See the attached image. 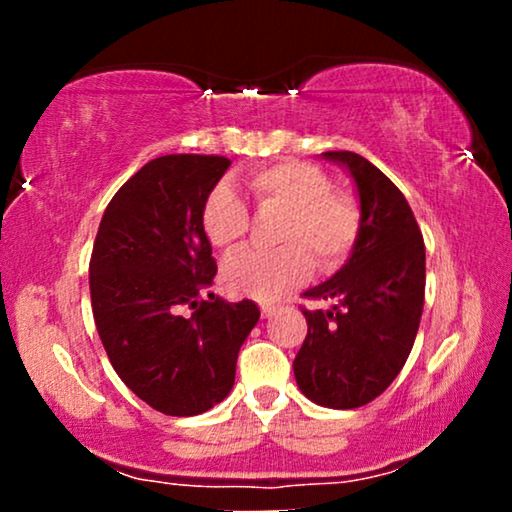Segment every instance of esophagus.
I'll list each match as a JSON object with an SVG mask.
<instances>
[{
	"mask_svg": "<svg viewBox=\"0 0 512 512\" xmlns=\"http://www.w3.org/2000/svg\"><path fill=\"white\" fill-rule=\"evenodd\" d=\"M279 310V305H275V303H261V314H263V319H270L272 314H275Z\"/></svg>",
	"mask_w": 512,
	"mask_h": 512,
	"instance_id": "1",
	"label": "esophagus"
}]
</instances>
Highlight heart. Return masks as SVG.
<instances>
[{
  "instance_id": "heart-1",
  "label": "heart",
  "mask_w": 512,
  "mask_h": 512,
  "mask_svg": "<svg viewBox=\"0 0 512 512\" xmlns=\"http://www.w3.org/2000/svg\"><path fill=\"white\" fill-rule=\"evenodd\" d=\"M247 188L261 214H279L272 240L282 247L254 249L223 265V289L233 296L272 300L303 282L310 268L333 272L347 261L363 228L361 202L333 188L312 163H277L251 172ZM202 233L214 249L230 254L249 235L251 216L233 188L221 184L205 198Z\"/></svg>"
}]
</instances>
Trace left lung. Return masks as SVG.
Returning a JSON list of instances; mask_svg holds the SVG:
<instances>
[{"mask_svg":"<svg viewBox=\"0 0 512 512\" xmlns=\"http://www.w3.org/2000/svg\"><path fill=\"white\" fill-rule=\"evenodd\" d=\"M324 158L354 177L363 228L345 268L303 293L333 307H300L307 335L293 373L310 401L352 410L396 380L415 345L424 310V237L405 195L370 160L352 151H326Z\"/></svg>","mask_w":512,"mask_h":512,"instance_id":"left-lung-1","label":"left lung"}]
</instances>
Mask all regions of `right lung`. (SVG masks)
I'll use <instances>...</instances> for the list:
<instances>
[{
  "label": "right lung",
  "mask_w": 512,
  "mask_h": 512,
  "mask_svg": "<svg viewBox=\"0 0 512 512\" xmlns=\"http://www.w3.org/2000/svg\"><path fill=\"white\" fill-rule=\"evenodd\" d=\"M230 160L172 153L146 163L104 209L90 254V303L111 366L170 417L200 415L235 382L254 300L208 293L216 275L200 212Z\"/></svg>",
  "instance_id": "right-lung-1"
}]
</instances>
